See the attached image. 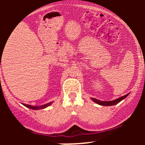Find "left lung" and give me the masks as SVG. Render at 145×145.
I'll use <instances>...</instances> for the list:
<instances>
[{
	"instance_id": "obj_1",
	"label": "left lung",
	"mask_w": 145,
	"mask_h": 145,
	"mask_svg": "<svg viewBox=\"0 0 145 145\" xmlns=\"http://www.w3.org/2000/svg\"><path fill=\"white\" fill-rule=\"evenodd\" d=\"M129 94V93H127V95H125L122 96V97L118 98V99H114V100H112V101H101V100H99V99H95V98H91V100L93 101L94 102L96 103V104L101 105V106H114V105L117 104L118 103H119L120 101H122L123 99H124L125 98L127 97V95Z\"/></svg>"
}]
</instances>
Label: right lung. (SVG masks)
Here are the masks:
<instances>
[{"instance_id": "add662e5", "label": "right lung", "mask_w": 145, "mask_h": 145, "mask_svg": "<svg viewBox=\"0 0 145 145\" xmlns=\"http://www.w3.org/2000/svg\"><path fill=\"white\" fill-rule=\"evenodd\" d=\"M53 102H50V103H48V104H46L44 105H42V106H31V105H29V104H22L24 105V106H26V107L29 108L30 109H32V110H40V109H44V108H46L48 107L49 106H50V105L52 104Z\"/></svg>"}]
</instances>
